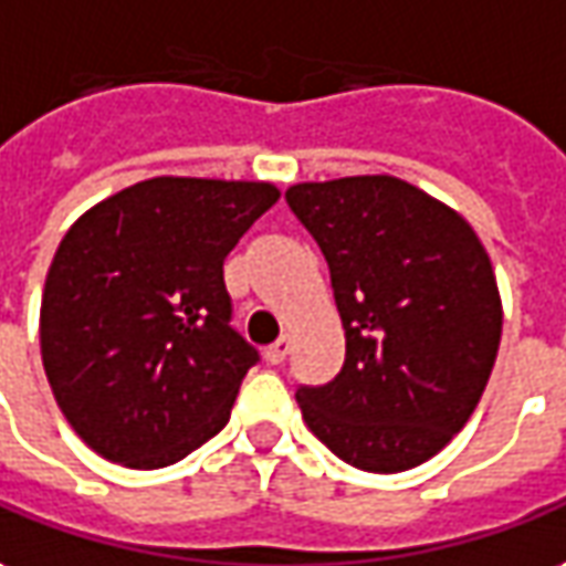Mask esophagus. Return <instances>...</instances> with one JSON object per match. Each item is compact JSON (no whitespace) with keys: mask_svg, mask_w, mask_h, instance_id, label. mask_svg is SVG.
Here are the masks:
<instances>
[{"mask_svg":"<svg viewBox=\"0 0 566 566\" xmlns=\"http://www.w3.org/2000/svg\"><path fill=\"white\" fill-rule=\"evenodd\" d=\"M290 350H292V338H290V335H280V338H276L271 348H264V360H268V364H274V366L283 364V360L290 357Z\"/></svg>","mask_w":566,"mask_h":566,"instance_id":"1","label":"esophagus"}]
</instances>
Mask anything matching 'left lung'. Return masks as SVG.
<instances>
[{
	"mask_svg": "<svg viewBox=\"0 0 566 566\" xmlns=\"http://www.w3.org/2000/svg\"><path fill=\"white\" fill-rule=\"evenodd\" d=\"M286 202L321 245L345 366L298 388L302 419L342 462L397 474L438 455L481 403L502 298L481 237L395 175L302 181Z\"/></svg>",
	"mask_w": 566,
	"mask_h": 566,
	"instance_id": "obj_1",
	"label": "left lung"
}]
</instances>
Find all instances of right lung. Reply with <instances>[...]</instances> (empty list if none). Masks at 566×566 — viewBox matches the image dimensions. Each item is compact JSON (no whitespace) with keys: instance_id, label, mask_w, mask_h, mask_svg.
<instances>
[{"instance_id":"add662e5","label":"right lung","mask_w":566,"mask_h":566,"mask_svg":"<svg viewBox=\"0 0 566 566\" xmlns=\"http://www.w3.org/2000/svg\"><path fill=\"white\" fill-rule=\"evenodd\" d=\"M280 190L157 175L82 212L54 252L39 348L70 428L126 469H166L218 434L249 366L224 259Z\"/></svg>"}]
</instances>
